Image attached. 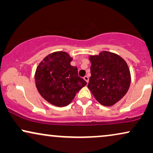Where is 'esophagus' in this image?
<instances>
[{
    "mask_svg": "<svg viewBox=\"0 0 153 153\" xmlns=\"http://www.w3.org/2000/svg\"><path fill=\"white\" fill-rule=\"evenodd\" d=\"M84 78V80H85L87 82H89V78H88V76H87V75H85V76L84 78Z\"/></svg>",
    "mask_w": 153,
    "mask_h": 153,
    "instance_id": "esophagus-1",
    "label": "esophagus"
}]
</instances>
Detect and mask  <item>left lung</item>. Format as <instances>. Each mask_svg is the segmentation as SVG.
<instances>
[{
	"instance_id": "1",
	"label": "left lung",
	"mask_w": 153,
	"mask_h": 153,
	"mask_svg": "<svg viewBox=\"0 0 153 153\" xmlns=\"http://www.w3.org/2000/svg\"><path fill=\"white\" fill-rule=\"evenodd\" d=\"M89 59L91 76L88 88L102 105H114L126 94L130 87L128 65L119 55L109 51H102Z\"/></svg>"
}]
</instances>
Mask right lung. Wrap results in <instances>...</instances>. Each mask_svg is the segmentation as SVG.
<instances>
[{
	"label": "right lung",
	"instance_id": "obj_1",
	"mask_svg": "<svg viewBox=\"0 0 153 153\" xmlns=\"http://www.w3.org/2000/svg\"><path fill=\"white\" fill-rule=\"evenodd\" d=\"M72 58L64 51L52 53L39 63L35 73L38 92L56 107L68 105L86 81L78 76V68L72 66Z\"/></svg>",
	"mask_w": 153,
	"mask_h": 153
}]
</instances>
